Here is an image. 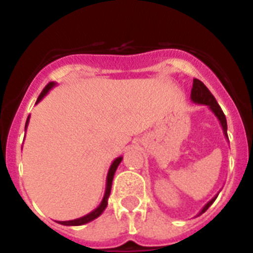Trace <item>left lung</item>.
Wrapping results in <instances>:
<instances>
[{
    "label": "left lung",
    "mask_w": 253,
    "mask_h": 253,
    "mask_svg": "<svg viewBox=\"0 0 253 253\" xmlns=\"http://www.w3.org/2000/svg\"><path fill=\"white\" fill-rule=\"evenodd\" d=\"M191 101L195 102V104H202V105H207L208 107L210 109V111L214 114V115L216 116V119L219 120V123H220V125H222V129H223V133H224L225 138L228 139V134H227V119H225V115L224 113L222 111V109H220V106L218 105V102H216L215 97H214L213 95H211V92H210L209 90H208V87L205 86L204 84H203L202 81H199V80H194L193 82V88H191ZM216 196H218V194H216L215 196H214L210 202H208L207 204H205V207L203 208L202 211L199 213V215H202L203 213H205L208 210V208L210 207V205L213 204L214 202H215Z\"/></svg>",
    "instance_id": "obj_1"
}]
</instances>
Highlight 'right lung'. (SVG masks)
Here are the masks:
<instances>
[{
	"mask_svg": "<svg viewBox=\"0 0 253 253\" xmlns=\"http://www.w3.org/2000/svg\"><path fill=\"white\" fill-rule=\"evenodd\" d=\"M55 86V82H50V84H46L45 87H44V90L42 91V93L39 95V97H38L37 102H35V105L38 104V102H40L42 100L44 99L46 96V93L49 92V91L53 88V87ZM29 120H30V115L28 116V119H26V124H25V131H26V128H28L29 125ZM123 157L120 156V157L115 158V160L113 161V163H111L110 169H109V172H107V176H106V189H105V194H104V198H102L101 203H100V205L97 208H96L95 210H92L91 213L86 214V215L81 216V218H77V219H73V220H66V222H58L59 224L62 225H82V224H86V223H90L92 222L93 219L99 218L100 215L102 214V211H104L105 209H106L107 207V199H109V196H110V191H111V185H113V178H114V175H115V171L116 169H118V166L120 165V162H122Z\"/></svg>",
	"mask_w": 253,
	"mask_h": 253,
	"instance_id": "1",
	"label": "right lung"
}]
</instances>
